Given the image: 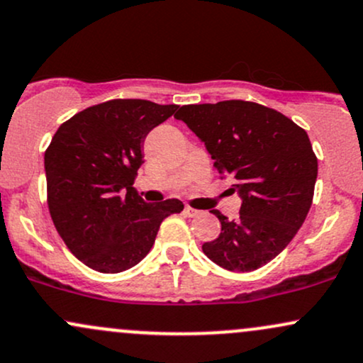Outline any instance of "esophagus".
I'll return each mask as SVG.
<instances>
[{
  "label": "esophagus",
  "mask_w": 363,
  "mask_h": 363,
  "mask_svg": "<svg viewBox=\"0 0 363 363\" xmlns=\"http://www.w3.org/2000/svg\"><path fill=\"white\" fill-rule=\"evenodd\" d=\"M185 214L186 216H190V218H194V216H197L199 214V211L197 209H194V207H190V206H185Z\"/></svg>",
  "instance_id": "obj_1"
}]
</instances>
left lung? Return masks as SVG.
<instances>
[{
    "label": "left lung",
    "mask_w": 363,
    "mask_h": 363,
    "mask_svg": "<svg viewBox=\"0 0 363 363\" xmlns=\"http://www.w3.org/2000/svg\"><path fill=\"white\" fill-rule=\"evenodd\" d=\"M174 118L242 197L238 219L213 211L221 233L203 243V254L228 271L259 269L286 248L312 206L317 157L307 132L276 109L238 99L182 106Z\"/></svg>",
    "instance_id": "8db88e82"
}]
</instances>
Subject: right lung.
<instances>
[{
	"mask_svg": "<svg viewBox=\"0 0 363 363\" xmlns=\"http://www.w3.org/2000/svg\"><path fill=\"white\" fill-rule=\"evenodd\" d=\"M177 104L113 99L77 113L44 154L48 207L65 245L94 271L115 274L140 262L162 219L182 213L168 199L145 202L133 189L147 133Z\"/></svg>",
	"mask_w": 363,
	"mask_h": 363,
	"instance_id": "add662e5",
	"label": "right lung"
}]
</instances>
